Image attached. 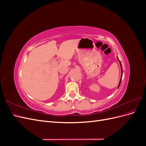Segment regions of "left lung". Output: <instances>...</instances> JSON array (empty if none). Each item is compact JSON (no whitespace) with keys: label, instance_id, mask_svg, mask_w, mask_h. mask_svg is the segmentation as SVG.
Wrapping results in <instances>:
<instances>
[{"label":"left lung","instance_id":"8db88e82","mask_svg":"<svg viewBox=\"0 0 146 146\" xmlns=\"http://www.w3.org/2000/svg\"><path fill=\"white\" fill-rule=\"evenodd\" d=\"M117 60H118V61H119V63H120V66H121V79H120V81H119V85H118V87H117V88H119V86H120V85H121V80H122V64H121V61H120V60H119L118 59V57H117Z\"/></svg>","mask_w":146,"mask_h":146}]
</instances>
